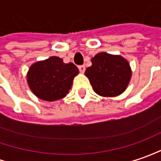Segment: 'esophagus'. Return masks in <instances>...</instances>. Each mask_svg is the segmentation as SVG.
Listing matches in <instances>:
<instances>
[{
    "instance_id": "obj_1",
    "label": "esophagus",
    "mask_w": 161,
    "mask_h": 161,
    "mask_svg": "<svg viewBox=\"0 0 161 161\" xmlns=\"http://www.w3.org/2000/svg\"><path fill=\"white\" fill-rule=\"evenodd\" d=\"M78 69H79V71L81 73H84L85 71V65H80V66L78 67Z\"/></svg>"
}]
</instances>
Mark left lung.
<instances>
[{"label": "left lung", "mask_w": 161, "mask_h": 161, "mask_svg": "<svg viewBox=\"0 0 161 161\" xmlns=\"http://www.w3.org/2000/svg\"><path fill=\"white\" fill-rule=\"evenodd\" d=\"M92 63L85 76L97 94L114 97L124 92L131 77L130 67L124 58L103 52L96 54Z\"/></svg>", "instance_id": "left-lung-1"}]
</instances>
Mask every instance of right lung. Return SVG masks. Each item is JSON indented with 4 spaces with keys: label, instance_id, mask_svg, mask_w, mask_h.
Returning a JSON list of instances; mask_svg holds the SVG:
<instances>
[{
    "label": "right lung",
    "instance_id": "obj_1",
    "mask_svg": "<svg viewBox=\"0 0 161 161\" xmlns=\"http://www.w3.org/2000/svg\"><path fill=\"white\" fill-rule=\"evenodd\" d=\"M77 74L78 69L74 63H64L61 58L52 56L31 65L27 81L38 98L54 101L66 96Z\"/></svg>",
    "mask_w": 161,
    "mask_h": 161
}]
</instances>
